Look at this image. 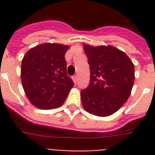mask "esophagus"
<instances>
[{
  "mask_svg": "<svg viewBox=\"0 0 155 155\" xmlns=\"http://www.w3.org/2000/svg\"><path fill=\"white\" fill-rule=\"evenodd\" d=\"M72 80H73V81H74V83H75V84H76L78 81V75H74V76L72 77Z\"/></svg>",
  "mask_w": 155,
  "mask_h": 155,
  "instance_id": "esophagus-1",
  "label": "esophagus"
}]
</instances>
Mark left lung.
<instances>
[{"mask_svg": "<svg viewBox=\"0 0 155 155\" xmlns=\"http://www.w3.org/2000/svg\"><path fill=\"white\" fill-rule=\"evenodd\" d=\"M90 66V82L80 92L87 113L107 117L127 101L134 83V65L127 54L112 46L84 44Z\"/></svg>", "mask_w": 155, "mask_h": 155, "instance_id": "obj_1", "label": "left lung"}]
</instances>
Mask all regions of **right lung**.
I'll use <instances>...</instances> for the list:
<instances>
[{
  "mask_svg": "<svg viewBox=\"0 0 155 155\" xmlns=\"http://www.w3.org/2000/svg\"><path fill=\"white\" fill-rule=\"evenodd\" d=\"M69 47L43 43L23 57L21 79L26 97L41 109L58 108L65 101L74 83L67 74L65 54Z\"/></svg>",
  "mask_w": 155,
  "mask_h": 155,
  "instance_id": "add662e5",
  "label": "right lung"
}]
</instances>
